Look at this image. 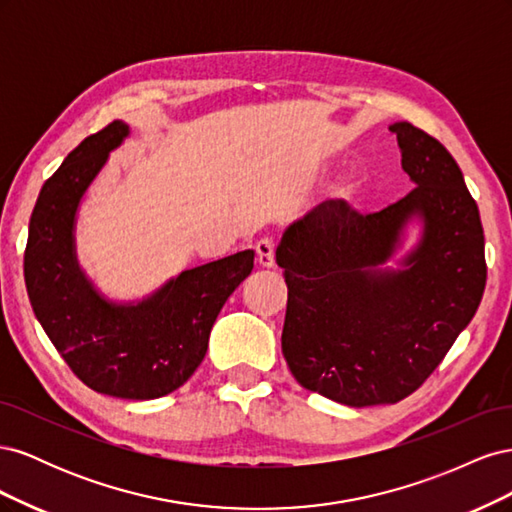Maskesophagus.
Segmentation results:
<instances>
[{
	"label": "esophagus",
	"instance_id": "esophagus-1",
	"mask_svg": "<svg viewBox=\"0 0 512 512\" xmlns=\"http://www.w3.org/2000/svg\"><path fill=\"white\" fill-rule=\"evenodd\" d=\"M254 250H256V262L262 269L275 267V243L271 239H260Z\"/></svg>",
	"mask_w": 512,
	"mask_h": 512
}]
</instances>
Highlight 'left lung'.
<instances>
[{"label":"left lung","mask_w":512,"mask_h":512,"mask_svg":"<svg viewBox=\"0 0 512 512\" xmlns=\"http://www.w3.org/2000/svg\"><path fill=\"white\" fill-rule=\"evenodd\" d=\"M389 130L416 188L369 215L324 200L286 228L275 252L292 376L352 408L414 393L474 318L487 282L483 224L457 162L408 121ZM412 221L419 241L389 268Z\"/></svg>","instance_id":"1"}]
</instances>
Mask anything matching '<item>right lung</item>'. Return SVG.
<instances>
[{"instance_id":"1","label":"right lung","mask_w":512,"mask_h":512,"mask_svg":"<svg viewBox=\"0 0 512 512\" xmlns=\"http://www.w3.org/2000/svg\"><path fill=\"white\" fill-rule=\"evenodd\" d=\"M128 136V123H108L46 179L29 220L25 286L44 333L76 378L102 395L158 399L203 363L215 318L254 269V250L181 271L141 301L106 299L76 258V213Z\"/></svg>"}]
</instances>
